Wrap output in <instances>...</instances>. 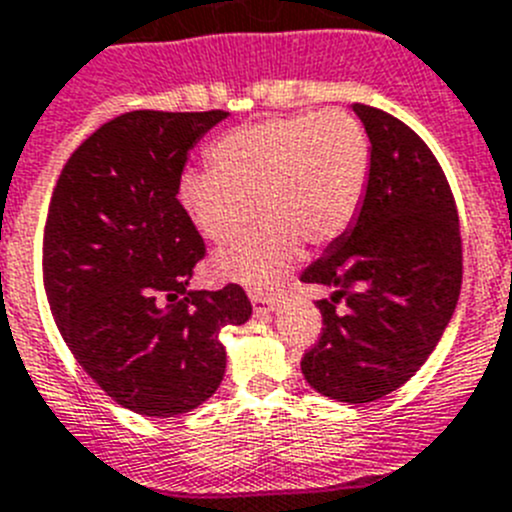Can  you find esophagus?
<instances>
[{
  "label": "esophagus",
  "mask_w": 512,
  "mask_h": 512,
  "mask_svg": "<svg viewBox=\"0 0 512 512\" xmlns=\"http://www.w3.org/2000/svg\"><path fill=\"white\" fill-rule=\"evenodd\" d=\"M250 300L255 313H270V310L278 305V298H275V295H265V293H250Z\"/></svg>",
  "instance_id": "esophagus-1"
}]
</instances>
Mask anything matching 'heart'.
<instances>
[{"label": "heart", "mask_w": 512, "mask_h": 512, "mask_svg": "<svg viewBox=\"0 0 512 512\" xmlns=\"http://www.w3.org/2000/svg\"><path fill=\"white\" fill-rule=\"evenodd\" d=\"M212 169L186 171L181 207L214 245L257 229L219 252V278L270 288L300 257L356 222L371 179V141L343 111L293 113L232 128L209 148ZM258 207L255 208L254 204Z\"/></svg>", "instance_id": "1"}]
</instances>
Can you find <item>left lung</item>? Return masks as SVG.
<instances>
[{"mask_svg":"<svg viewBox=\"0 0 512 512\" xmlns=\"http://www.w3.org/2000/svg\"><path fill=\"white\" fill-rule=\"evenodd\" d=\"M371 141V179L356 222L305 267L321 338L300 361L315 391L348 404L407 384L455 313L462 240L455 197L427 143L399 118L353 103Z\"/></svg>","mask_w":512,"mask_h":512,"instance_id":"obj_1","label":"left lung"}]
</instances>
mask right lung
<instances>
[{"mask_svg":"<svg viewBox=\"0 0 512 512\" xmlns=\"http://www.w3.org/2000/svg\"><path fill=\"white\" fill-rule=\"evenodd\" d=\"M224 111H131L103 123L62 166L42 240V280L85 374L143 417H176L217 391L219 331L252 305L240 285L189 290L207 255L176 199L194 143Z\"/></svg>","mask_w":512,"mask_h":512,"instance_id":"obj_1","label":"right lung"}]
</instances>
